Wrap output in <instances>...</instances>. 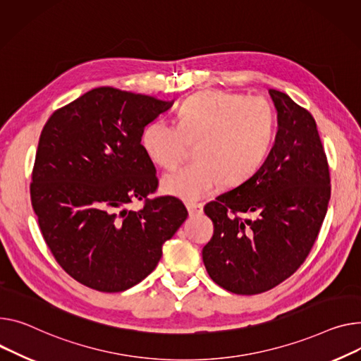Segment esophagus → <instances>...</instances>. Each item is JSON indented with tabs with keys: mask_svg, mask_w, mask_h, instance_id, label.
<instances>
[{
	"mask_svg": "<svg viewBox=\"0 0 361 361\" xmlns=\"http://www.w3.org/2000/svg\"><path fill=\"white\" fill-rule=\"evenodd\" d=\"M185 206H187L190 216H196L203 212V204H200V203H187Z\"/></svg>",
	"mask_w": 361,
	"mask_h": 361,
	"instance_id": "esophagus-1",
	"label": "esophagus"
}]
</instances>
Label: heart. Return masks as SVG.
Returning <instances> with one entry per match:
<instances>
[{
  "label": "heart",
  "mask_w": 361,
  "mask_h": 361,
  "mask_svg": "<svg viewBox=\"0 0 361 361\" xmlns=\"http://www.w3.org/2000/svg\"><path fill=\"white\" fill-rule=\"evenodd\" d=\"M276 136V113L264 97H245L228 91L191 95L177 111V125L162 118L142 133V148L165 170H173L195 145L199 161L168 174L162 190L184 202H197L222 183L238 185L266 162Z\"/></svg>",
  "instance_id": "1"
}]
</instances>
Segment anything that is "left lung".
Here are the masks:
<instances>
[{
	"label": "left lung",
	"mask_w": 361,
	"mask_h": 361,
	"mask_svg": "<svg viewBox=\"0 0 361 361\" xmlns=\"http://www.w3.org/2000/svg\"><path fill=\"white\" fill-rule=\"evenodd\" d=\"M279 130L251 178L204 206L213 236L203 248L210 279L235 295H258L289 279L309 255L331 197L329 168L315 118L269 90ZM254 214V219H245Z\"/></svg>",
	"instance_id": "left-lung-1"
}]
</instances>
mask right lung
<instances>
[{"mask_svg":"<svg viewBox=\"0 0 361 361\" xmlns=\"http://www.w3.org/2000/svg\"><path fill=\"white\" fill-rule=\"evenodd\" d=\"M174 102L100 87L58 109L36 152L30 197L59 266L90 289L116 293L154 271L162 245L187 219L181 200L155 193L143 129ZM133 200H145L129 211Z\"/></svg>","mask_w":361,"mask_h":361,"instance_id":"1","label":"right lung"}]
</instances>
